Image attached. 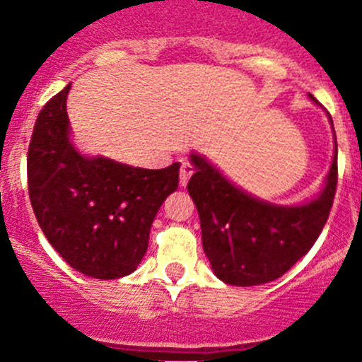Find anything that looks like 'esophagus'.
Returning a JSON list of instances; mask_svg holds the SVG:
<instances>
[{
	"instance_id": "esophagus-1",
	"label": "esophagus",
	"mask_w": 362,
	"mask_h": 362,
	"mask_svg": "<svg viewBox=\"0 0 362 362\" xmlns=\"http://www.w3.org/2000/svg\"><path fill=\"white\" fill-rule=\"evenodd\" d=\"M192 174H194V166H192L190 163L183 161V165H181V177H179V183H181V187H187L188 179H190Z\"/></svg>"
}]
</instances>
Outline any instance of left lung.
<instances>
[{
  "label": "left lung",
  "mask_w": 362,
  "mask_h": 362,
  "mask_svg": "<svg viewBox=\"0 0 362 362\" xmlns=\"http://www.w3.org/2000/svg\"><path fill=\"white\" fill-rule=\"evenodd\" d=\"M313 103L317 99L310 95ZM321 192L300 204H276L230 181L203 153L192 152L196 172L188 194L197 206L203 250L217 279L235 286L270 283L290 270L317 241L337 187V141Z\"/></svg>",
  "instance_id": "left-lung-1"
}]
</instances>
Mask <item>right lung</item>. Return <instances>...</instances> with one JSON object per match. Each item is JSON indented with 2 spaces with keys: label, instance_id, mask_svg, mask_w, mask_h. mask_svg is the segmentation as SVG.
<instances>
[{
  "label": "right lung",
  "instance_id": "obj_1",
  "mask_svg": "<svg viewBox=\"0 0 362 362\" xmlns=\"http://www.w3.org/2000/svg\"><path fill=\"white\" fill-rule=\"evenodd\" d=\"M70 85L34 124L27 159L32 209L45 238L74 270L119 279L143 261L153 217L177 190L179 163L146 170L79 152L66 114Z\"/></svg>",
  "mask_w": 362,
  "mask_h": 362
}]
</instances>
